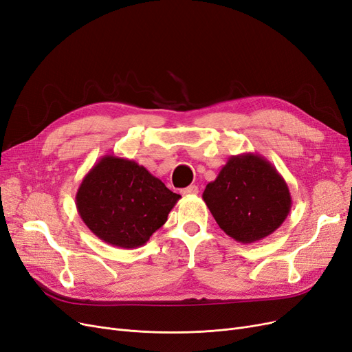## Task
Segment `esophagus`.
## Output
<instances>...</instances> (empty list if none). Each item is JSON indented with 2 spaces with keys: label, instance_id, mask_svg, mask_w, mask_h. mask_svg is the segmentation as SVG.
I'll return each mask as SVG.
<instances>
[{
  "label": "esophagus",
  "instance_id": "34e87169",
  "mask_svg": "<svg viewBox=\"0 0 352 352\" xmlns=\"http://www.w3.org/2000/svg\"><path fill=\"white\" fill-rule=\"evenodd\" d=\"M181 192H183L184 196H190V194H197L199 192V187L197 186H188V187L181 190Z\"/></svg>",
  "mask_w": 352,
  "mask_h": 352
}]
</instances>
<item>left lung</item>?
Returning <instances> with one entry per match:
<instances>
[{"label":"left lung","instance_id":"8db88e82","mask_svg":"<svg viewBox=\"0 0 352 352\" xmlns=\"http://www.w3.org/2000/svg\"><path fill=\"white\" fill-rule=\"evenodd\" d=\"M203 200L226 235L241 243L261 241L276 232L292 210V196L276 166L259 153L233 155Z\"/></svg>","mask_w":352,"mask_h":352}]
</instances>
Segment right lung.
<instances>
[{
    "label": "right lung",
    "instance_id": "1",
    "mask_svg": "<svg viewBox=\"0 0 352 352\" xmlns=\"http://www.w3.org/2000/svg\"><path fill=\"white\" fill-rule=\"evenodd\" d=\"M181 199L133 160L104 155L76 191L82 222L97 238L123 250L145 245Z\"/></svg>",
    "mask_w": 352,
    "mask_h": 352
}]
</instances>
